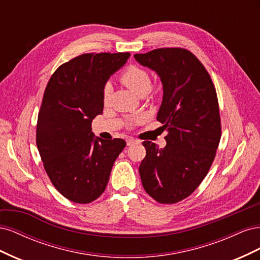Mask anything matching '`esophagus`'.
<instances>
[{
  "instance_id": "1",
  "label": "esophagus",
  "mask_w": 260,
  "mask_h": 260,
  "mask_svg": "<svg viewBox=\"0 0 260 260\" xmlns=\"http://www.w3.org/2000/svg\"><path fill=\"white\" fill-rule=\"evenodd\" d=\"M138 143H139V141L136 140V139H133V138H130V139L127 140V145H128V146L135 145V144H138Z\"/></svg>"
}]
</instances>
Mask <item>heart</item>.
<instances>
[{"instance_id": "heart-1", "label": "heart", "mask_w": 260, "mask_h": 260, "mask_svg": "<svg viewBox=\"0 0 260 260\" xmlns=\"http://www.w3.org/2000/svg\"><path fill=\"white\" fill-rule=\"evenodd\" d=\"M119 79L124 85H127L130 90L138 94V95H144L149 88H151L152 83L151 77H149L147 70L136 65H130L125 68L120 74ZM111 94L112 86L106 84L103 89V93H102V99H103L105 104L109 101Z\"/></svg>"}]
</instances>
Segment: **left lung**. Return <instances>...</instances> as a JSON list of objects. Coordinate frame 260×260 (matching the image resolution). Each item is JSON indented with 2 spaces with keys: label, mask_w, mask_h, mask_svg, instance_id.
Returning <instances> with one entry per match:
<instances>
[{
  "label": "left lung",
  "mask_w": 260,
  "mask_h": 260,
  "mask_svg": "<svg viewBox=\"0 0 260 260\" xmlns=\"http://www.w3.org/2000/svg\"><path fill=\"white\" fill-rule=\"evenodd\" d=\"M162 83L157 120L167 129V144L142 143L146 156L139 172L146 193L161 204H175L201 184L216 156L221 125L218 99L207 70L191 52L180 48L136 54Z\"/></svg>",
  "instance_id": "8db88e82"
}]
</instances>
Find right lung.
<instances>
[{
	"label": "right lung",
	"mask_w": 260,
	"mask_h": 260,
	"mask_svg": "<svg viewBox=\"0 0 260 260\" xmlns=\"http://www.w3.org/2000/svg\"><path fill=\"white\" fill-rule=\"evenodd\" d=\"M130 53L82 54L60 65L46 85L37 124V146L56 190L88 204L105 191L122 139L94 138L92 120L103 113V89Z\"/></svg>",
	"instance_id": "add662e5"
}]
</instances>
